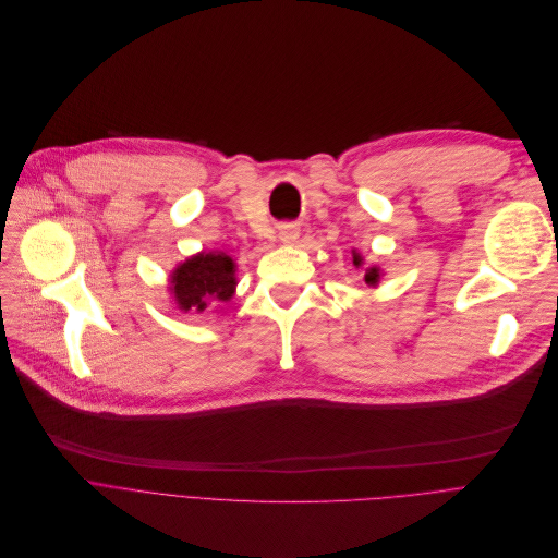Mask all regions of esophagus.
I'll return each instance as SVG.
<instances>
[{
	"mask_svg": "<svg viewBox=\"0 0 558 558\" xmlns=\"http://www.w3.org/2000/svg\"><path fill=\"white\" fill-rule=\"evenodd\" d=\"M279 239L283 241V243H294L300 239V229L294 227V225H281L279 227Z\"/></svg>",
	"mask_w": 558,
	"mask_h": 558,
	"instance_id": "1",
	"label": "esophagus"
}]
</instances>
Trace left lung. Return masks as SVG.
Instances as JSON below:
<instances>
[{
  "mask_svg": "<svg viewBox=\"0 0 558 558\" xmlns=\"http://www.w3.org/2000/svg\"><path fill=\"white\" fill-rule=\"evenodd\" d=\"M360 260H363V258H360V256L355 254V256H353V266H355V268L360 266ZM378 279H380L378 268H369V270H367V275H365V281H367L369 286H376V283H378Z\"/></svg>",
  "mask_w": 558,
  "mask_h": 558,
  "instance_id": "obj_1",
  "label": "left lung"
}]
</instances>
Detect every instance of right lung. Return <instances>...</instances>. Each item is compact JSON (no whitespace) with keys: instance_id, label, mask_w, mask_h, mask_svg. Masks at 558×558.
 <instances>
[{"instance_id":"obj_1","label":"right lung","mask_w":558,"mask_h":558,"mask_svg":"<svg viewBox=\"0 0 558 558\" xmlns=\"http://www.w3.org/2000/svg\"><path fill=\"white\" fill-rule=\"evenodd\" d=\"M173 292L182 311L201 313L211 300L227 302L234 294V260L225 254H198L173 272Z\"/></svg>"}]
</instances>
